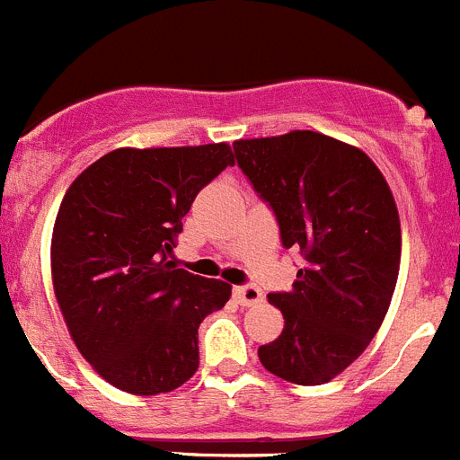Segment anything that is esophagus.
<instances>
[{"label": "esophagus", "mask_w": 460, "mask_h": 460, "mask_svg": "<svg viewBox=\"0 0 460 460\" xmlns=\"http://www.w3.org/2000/svg\"><path fill=\"white\" fill-rule=\"evenodd\" d=\"M234 299H237L242 306H253V304L262 302V292L255 286H237L234 288Z\"/></svg>", "instance_id": "esophagus-1"}]
</instances>
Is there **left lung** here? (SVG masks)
Wrapping results in <instances>:
<instances>
[{
  "label": "left lung",
  "mask_w": 460,
  "mask_h": 460,
  "mask_svg": "<svg viewBox=\"0 0 460 460\" xmlns=\"http://www.w3.org/2000/svg\"><path fill=\"white\" fill-rule=\"evenodd\" d=\"M234 158L274 211L283 249L304 267L290 292L267 299L283 332L260 345L262 367L295 385H324L380 329L401 265L394 195L361 149L315 131L237 140Z\"/></svg>",
  "instance_id": "obj_1"
}]
</instances>
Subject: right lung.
Returning a JSON list of instances; mask_svg holds the SVG:
<instances>
[{"mask_svg":"<svg viewBox=\"0 0 460 460\" xmlns=\"http://www.w3.org/2000/svg\"><path fill=\"white\" fill-rule=\"evenodd\" d=\"M227 165L226 142L115 149L64 195L50 251L57 302L84 359L121 392H172L198 371V327L230 286L177 270L170 253L195 195Z\"/></svg>","mask_w":460,"mask_h":460,"instance_id":"right-lung-1","label":"right lung"}]
</instances>
